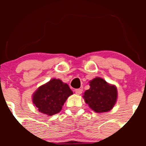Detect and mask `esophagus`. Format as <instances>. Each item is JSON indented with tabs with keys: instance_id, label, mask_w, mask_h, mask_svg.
<instances>
[{
	"instance_id": "34e87169",
	"label": "esophagus",
	"mask_w": 146,
	"mask_h": 146,
	"mask_svg": "<svg viewBox=\"0 0 146 146\" xmlns=\"http://www.w3.org/2000/svg\"><path fill=\"white\" fill-rule=\"evenodd\" d=\"M75 92H76V94H77V95H80V94H82V89H76V90H75Z\"/></svg>"
}]
</instances>
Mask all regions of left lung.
<instances>
[{
	"label": "left lung",
	"mask_w": 146,
	"mask_h": 146,
	"mask_svg": "<svg viewBox=\"0 0 146 146\" xmlns=\"http://www.w3.org/2000/svg\"><path fill=\"white\" fill-rule=\"evenodd\" d=\"M90 89L87 90L83 95L89 107L98 113L111 110L117 102V88L99 77L90 81Z\"/></svg>",
	"instance_id": "8db88e82"
}]
</instances>
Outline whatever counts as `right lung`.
<instances>
[{
  "label": "right lung",
  "mask_w": 146,
  "mask_h": 146,
  "mask_svg": "<svg viewBox=\"0 0 146 146\" xmlns=\"http://www.w3.org/2000/svg\"><path fill=\"white\" fill-rule=\"evenodd\" d=\"M72 94L67 84L54 78L38 88L32 100L40 112L52 116L61 111L64 102Z\"/></svg>",
  "instance_id": "1"
}]
</instances>
